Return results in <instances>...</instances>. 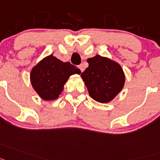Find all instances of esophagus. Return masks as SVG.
Returning a JSON list of instances; mask_svg holds the SVG:
<instances>
[{"mask_svg":"<svg viewBox=\"0 0 160 160\" xmlns=\"http://www.w3.org/2000/svg\"><path fill=\"white\" fill-rule=\"evenodd\" d=\"M79 68H80V72H83V71H84V66H83V64H80L79 65Z\"/></svg>","mask_w":160,"mask_h":160,"instance_id":"1","label":"esophagus"}]
</instances>
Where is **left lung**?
<instances>
[{"mask_svg":"<svg viewBox=\"0 0 160 160\" xmlns=\"http://www.w3.org/2000/svg\"><path fill=\"white\" fill-rule=\"evenodd\" d=\"M88 67L82 72L81 78L90 97L100 103H108L122 91L125 74L118 63L97 55L87 59Z\"/></svg>","mask_w":160,"mask_h":160,"instance_id":"left-lung-1","label":"left lung"}]
</instances>
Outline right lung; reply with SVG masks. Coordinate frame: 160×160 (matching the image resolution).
<instances>
[{"instance_id": "obj_1", "label": "right lung", "mask_w": 160, "mask_h": 160, "mask_svg": "<svg viewBox=\"0 0 160 160\" xmlns=\"http://www.w3.org/2000/svg\"><path fill=\"white\" fill-rule=\"evenodd\" d=\"M81 72L69 62H63L53 55L42 59L30 72L32 87L42 100L53 101L59 97L72 75Z\"/></svg>"}]
</instances>
